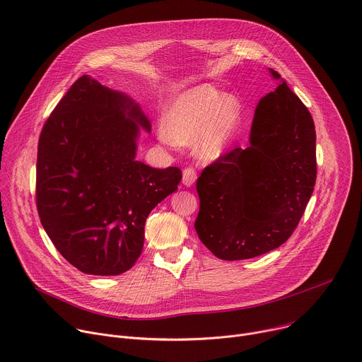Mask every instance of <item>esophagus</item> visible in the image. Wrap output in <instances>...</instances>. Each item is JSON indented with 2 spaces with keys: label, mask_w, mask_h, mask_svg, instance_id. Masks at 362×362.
<instances>
[{
  "label": "esophagus",
  "mask_w": 362,
  "mask_h": 362,
  "mask_svg": "<svg viewBox=\"0 0 362 362\" xmlns=\"http://www.w3.org/2000/svg\"><path fill=\"white\" fill-rule=\"evenodd\" d=\"M196 177H197V175H196V170L193 168H186L183 170V185L186 187L193 186L194 182H196Z\"/></svg>",
  "instance_id": "esophagus-1"
}]
</instances>
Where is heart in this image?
Listing matches in <instances>:
<instances>
[{"instance_id":"obj_1","label":"heart","mask_w":362,"mask_h":362,"mask_svg":"<svg viewBox=\"0 0 362 362\" xmlns=\"http://www.w3.org/2000/svg\"><path fill=\"white\" fill-rule=\"evenodd\" d=\"M242 122V101L209 83L176 94L166 107L159 137L166 143L194 141L197 156L214 162L232 146Z\"/></svg>"}]
</instances>
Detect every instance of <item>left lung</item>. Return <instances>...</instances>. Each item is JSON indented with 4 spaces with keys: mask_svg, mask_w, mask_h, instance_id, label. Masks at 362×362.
<instances>
[{
    "mask_svg": "<svg viewBox=\"0 0 362 362\" xmlns=\"http://www.w3.org/2000/svg\"><path fill=\"white\" fill-rule=\"evenodd\" d=\"M257 103L246 148H233L196 182L199 239L216 257L240 261L288 240L317 180L315 126L311 113L281 76Z\"/></svg>",
    "mask_w": 362,
    "mask_h": 362,
    "instance_id": "left-lung-1",
    "label": "left lung"
}]
</instances>
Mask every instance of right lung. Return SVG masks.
<instances>
[{"instance_id": "obj_1", "label": "right lung", "mask_w": 362, "mask_h": 362, "mask_svg": "<svg viewBox=\"0 0 362 362\" xmlns=\"http://www.w3.org/2000/svg\"><path fill=\"white\" fill-rule=\"evenodd\" d=\"M150 120L139 103L90 76L80 77L45 122L37 156V209L57 250L88 275L129 271L141 253L144 223L177 190V168L139 160Z\"/></svg>"}]
</instances>
